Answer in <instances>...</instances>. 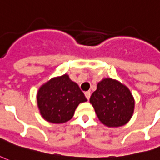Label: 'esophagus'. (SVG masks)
Segmentation results:
<instances>
[{
  "instance_id": "obj_1",
  "label": "esophagus",
  "mask_w": 160,
  "mask_h": 160,
  "mask_svg": "<svg viewBox=\"0 0 160 160\" xmlns=\"http://www.w3.org/2000/svg\"><path fill=\"white\" fill-rule=\"evenodd\" d=\"M85 95H86V98L89 100L90 98H91V92H85Z\"/></svg>"
}]
</instances>
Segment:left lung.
Wrapping results in <instances>:
<instances>
[{"mask_svg":"<svg viewBox=\"0 0 160 160\" xmlns=\"http://www.w3.org/2000/svg\"><path fill=\"white\" fill-rule=\"evenodd\" d=\"M90 102L99 120L109 127L125 125L132 116L135 105L130 90L119 81L108 78L98 84Z\"/></svg>","mask_w":160,"mask_h":160,"instance_id":"8db88e82","label":"left lung"}]
</instances>
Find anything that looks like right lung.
Returning a JSON list of instances; mask_svg holds the SVG:
<instances>
[{
  "label": "right lung",
  "instance_id": "1",
  "mask_svg": "<svg viewBox=\"0 0 160 160\" xmlns=\"http://www.w3.org/2000/svg\"><path fill=\"white\" fill-rule=\"evenodd\" d=\"M87 101L83 92L68 74L53 78L37 93L41 114L47 121L60 124L72 119L77 106Z\"/></svg>",
  "mask_w": 160,
  "mask_h": 160
}]
</instances>
